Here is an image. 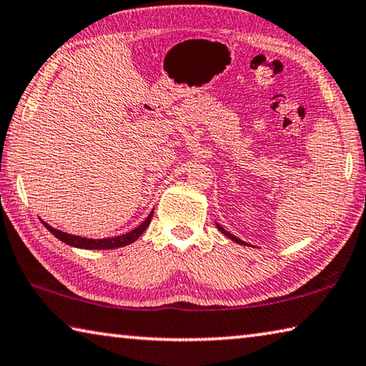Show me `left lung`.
Instances as JSON below:
<instances>
[{"mask_svg": "<svg viewBox=\"0 0 366 366\" xmlns=\"http://www.w3.org/2000/svg\"><path fill=\"white\" fill-rule=\"evenodd\" d=\"M216 227H218V229H219V231H221L222 234H224V235H226V237H229V239H231V240H234V242H237V244H240V245H247V242H244V240H240V239H237V237H235V235H232L231 232H227L224 227H221V226L218 224V222H216Z\"/></svg>", "mask_w": 366, "mask_h": 366, "instance_id": "8db88e82", "label": "left lung"}]
</instances>
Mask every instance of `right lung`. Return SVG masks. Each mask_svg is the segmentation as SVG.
<instances>
[{"label": "right lung", "instance_id": "1", "mask_svg": "<svg viewBox=\"0 0 366 366\" xmlns=\"http://www.w3.org/2000/svg\"><path fill=\"white\" fill-rule=\"evenodd\" d=\"M152 216H153V212L148 214V218L142 222L140 226L132 229L131 232L117 235V237H111V239H86V237H80V235H72L63 231H58V229L51 227L49 224H46V222H43V224H45V227L54 235V237L71 247H77V249H86V250H109V249H117V247H124L135 242V240L144 234L148 224H150Z\"/></svg>", "mask_w": 366, "mask_h": 366}]
</instances>
